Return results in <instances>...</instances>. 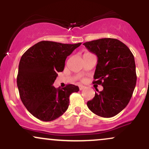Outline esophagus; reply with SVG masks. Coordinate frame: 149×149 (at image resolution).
Returning <instances> with one entry per match:
<instances>
[{
    "instance_id": "obj_1",
    "label": "esophagus",
    "mask_w": 149,
    "mask_h": 149,
    "mask_svg": "<svg viewBox=\"0 0 149 149\" xmlns=\"http://www.w3.org/2000/svg\"><path fill=\"white\" fill-rule=\"evenodd\" d=\"M85 88V86H83V85H80L79 86V89L80 90H83V89Z\"/></svg>"
}]
</instances>
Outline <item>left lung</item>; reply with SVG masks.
I'll return each mask as SVG.
<instances>
[{"mask_svg":"<svg viewBox=\"0 0 149 149\" xmlns=\"http://www.w3.org/2000/svg\"><path fill=\"white\" fill-rule=\"evenodd\" d=\"M83 45L97 55L93 83L104 88L88 101V107L101 117L115 116L129 103L136 85L134 55L127 45L115 38H101Z\"/></svg>","mask_w":149,"mask_h":149,"instance_id":"8db88e82","label":"left lung"}]
</instances>
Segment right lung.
<instances>
[{
  "mask_svg": "<svg viewBox=\"0 0 149 149\" xmlns=\"http://www.w3.org/2000/svg\"><path fill=\"white\" fill-rule=\"evenodd\" d=\"M81 45L40 41L27 49L19 64L17 83L21 100L27 110L42 121L57 119L67 110L69 96L79 91L69 84L63 89L53 86L65 61Z\"/></svg>",
  "mask_w": 149,
  "mask_h": 149,
  "instance_id": "1",
  "label": "right lung"
}]
</instances>
